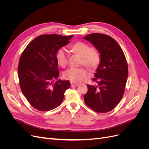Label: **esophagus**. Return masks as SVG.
I'll return each instance as SVG.
<instances>
[{
	"instance_id": "esophagus-1",
	"label": "esophagus",
	"mask_w": 149,
	"mask_h": 149,
	"mask_svg": "<svg viewBox=\"0 0 149 149\" xmlns=\"http://www.w3.org/2000/svg\"><path fill=\"white\" fill-rule=\"evenodd\" d=\"M79 84L78 83H76L74 82H71V86L72 87H74V86H77Z\"/></svg>"
}]
</instances>
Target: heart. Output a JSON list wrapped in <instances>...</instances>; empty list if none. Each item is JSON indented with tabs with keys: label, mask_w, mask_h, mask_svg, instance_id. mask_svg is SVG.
Returning a JSON list of instances; mask_svg holds the SVG:
<instances>
[{
	"label": "heart",
	"mask_w": 149,
	"mask_h": 149,
	"mask_svg": "<svg viewBox=\"0 0 149 149\" xmlns=\"http://www.w3.org/2000/svg\"><path fill=\"white\" fill-rule=\"evenodd\" d=\"M73 51L81 57L80 64L83 65L89 69H94L100 62V55L95 49H93L88 44L78 42L73 44L71 47ZM56 58L58 64L65 67L68 63V55L65 48L62 47L58 49ZM88 76V71L83 68H70L63 73V77L71 81L81 82Z\"/></svg>",
	"instance_id": "1"
}]
</instances>
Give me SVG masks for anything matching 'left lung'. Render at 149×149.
I'll list each match as a JSON object with an SVG mask.
<instances>
[{
  "label": "left lung",
  "mask_w": 149,
  "mask_h": 149,
  "mask_svg": "<svg viewBox=\"0 0 149 149\" xmlns=\"http://www.w3.org/2000/svg\"><path fill=\"white\" fill-rule=\"evenodd\" d=\"M100 53V63L94 73L95 85H87L84 102L96 112H107L123 96L128 76V66L123 49L116 40L105 34L91 33L83 38Z\"/></svg>",
  "instance_id": "1"
}]
</instances>
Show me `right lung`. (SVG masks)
Returning a JSON list of instances; mask_svg holds the SVG:
<instances>
[{"label":"right lung","mask_w":149,"mask_h":149,"mask_svg":"<svg viewBox=\"0 0 149 149\" xmlns=\"http://www.w3.org/2000/svg\"><path fill=\"white\" fill-rule=\"evenodd\" d=\"M73 35H42L32 40L19 60L18 73L22 93L30 104L40 111L59 106L69 81L58 80L59 76L56 55L58 49L70 43Z\"/></svg>","instance_id":"add662e5"}]
</instances>
